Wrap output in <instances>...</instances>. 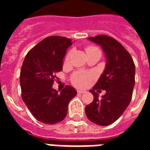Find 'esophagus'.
I'll return each instance as SVG.
<instances>
[{
    "mask_svg": "<svg viewBox=\"0 0 150 150\" xmlns=\"http://www.w3.org/2000/svg\"><path fill=\"white\" fill-rule=\"evenodd\" d=\"M77 92H78V93H79V94L84 93H85L84 90H82V89H78Z\"/></svg>",
    "mask_w": 150,
    "mask_h": 150,
    "instance_id": "34e87169",
    "label": "esophagus"
}]
</instances>
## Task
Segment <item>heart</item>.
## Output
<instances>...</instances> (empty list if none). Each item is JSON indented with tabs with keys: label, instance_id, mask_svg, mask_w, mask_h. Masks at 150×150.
<instances>
[{
	"label": "heart",
	"instance_id": "heart-1",
	"mask_svg": "<svg viewBox=\"0 0 150 150\" xmlns=\"http://www.w3.org/2000/svg\"><path fill=\"white\" fill-rule=\"evenodd\" d=\"M86 52L87 55L93 53H100L101 54L100 49L96 47L95 46L89 45L86 47ZM71 56V51H69L66 54L65 58H64V62L68 63ZM94 75L93 73L85 72V71H75L71 76V81L73 85L78 87H84L87 85H89L91 81L93 79Z\"/></svg>",
	"mask_w": 150,
	"mask_h": 150
}]
</instances>
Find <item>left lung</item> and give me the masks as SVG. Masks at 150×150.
I'll use <instances>...</instances> for the list:
<instances>
[{"label": "left lung", "mask_w": 150, "mask_h": 150, "mask_svg": "<svg viewBox=\"0 0 150 150\" xmlns=\"http://www.w3.org/2000/svg\"><path fill=\"white\" fill-rule=\"evenodd\" d=\"M88 39L102 47L107 64L89 91L94 99L86 107V114L89 121L98 125H109L121 116L130 103L135 86V64L125 48L110 36L100 35ZM97 89L106 91L101 99L96 92Z\"/></svg>", "instance_id": "left-lung-1"}]
</instances>
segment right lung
I'll use <instances>...</instances> for the list:
<instances>
[{
  "label": "right lung",
  "mask_w": 150,
  "mask_h": 150,
  "mask_svg": "<svg viewBox=\"0 0 150 150\" xmlns=\"http://www.w3.org/2000/svg\"><path fill=\"white\" fill-rule=\"evenodd\" d=\"M71 39L52 36L43 39L28 52L20 72L22 98L36 120L54 125L63 121L68 106L77 92L66 86L59 93L52 88L56 73L62 71Z\"/></svg>",
  "instance_id": "add662e5"
}]
</instances>
